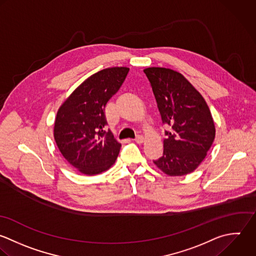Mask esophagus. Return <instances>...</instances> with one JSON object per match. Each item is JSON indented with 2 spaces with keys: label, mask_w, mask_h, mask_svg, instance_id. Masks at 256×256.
Here are the masks:
<instances>
[{
  "label": "esophagus",
  "mask_w": 256,
  "mask_h": 256,
  "mask_svg": "<svg viewBox=\"0 0 256 256\" xmlns=\"http://www.w3.org/2000/svg\"><path fill=\"white\" fill-rule=\"evenodd\" d=\"M134 140H136V142H138V144H142V142H144V138L142 136H138L134 138Z\"/></svg>",
  "instance_id": "34e87169"
}]
</instances>
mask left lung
I'll return each instance as SVG.
<instances>
[{"label": "left lung", "mask_w": 256, "mask_h": 256, "mask_svg": "<svg viewBox=\"0 0 256 256\" xmlns=\"http://www.w3.org/2000/svg\"><path fill=\"white\" fill-rule=\"evenodd\" d=\"M144 72L150 82L162 120L168 126L164 132V154L154 162L170 176L190 174L204 160L216 138L210 108L182 74L154 66Z\"/></svg>", "instance_id": "1"}]
</instances>
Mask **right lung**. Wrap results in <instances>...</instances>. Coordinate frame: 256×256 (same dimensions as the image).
<instances>
[{
	"label": "right lung",
	"mask_w": 256,
	"mask_h": 256,
	"mask_svg": "<svg viewBox=\"0 0 256 256\" xmlns=\"http://www.w3.org/2000/svg\"><path fill=\"white\" fill-rule=\"evenodd\" d=\"M130 68L102 70L80 84L58 110L54 136L62 156L86 176L108 170L116 162L122 144L106 132L104 108L118 92Z\"/></svg>",
	"instance_id": "add662e5"
}]
</instances>
